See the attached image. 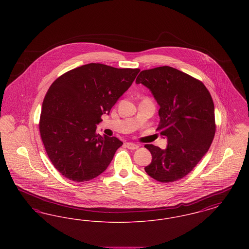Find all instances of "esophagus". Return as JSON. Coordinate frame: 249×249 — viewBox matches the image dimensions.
Wrapping results in <instances>:
<instances>
[{"label": "esophagus", "mask_w": 249, "mask_h": 249, "mask_svg": "<svg viewBox=\"0 0 249 249\" xmlns=\"http://www.w3.org/2000/svg\"><path fill=\"white\" fill-rule=\"evenodd\" d=\"M126 146L131 150H135L139 147V145L137 143H133V142H126Z\"/></svg>", "instance_id": "obj_1"}]
</instances>
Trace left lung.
I'll use <instances>...</instances> for the list:
<instances>
[{
  "instance_id": "8db88e82",
  "label": "left lung",
  "mask_w": 249,
  "mask_h": 249,
  "mask_svg": "<svg viewBox=\"0 0 249 249\" xmlns=\"http://www.w3.org/2000/svg\"><path fill=\"white\" fill-rule=\"evenodd\" d=\"M136 83L144 85L154 95L160 107L157 130L168 140L165 150L144 144L152 155L144 171L162 183L185 178L213 142L216 126L209 90L199 79L170 66L143 70Z\"/></svg>"
}]
</instances>
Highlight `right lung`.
Here are the masks:
<instances>
[{"label": "right lung", "instance_id": "right-lung-1", "mask_svg": "<svg viewBox=\"0 0 249 249\" xmlns=\"http://www.w3.org/2000/svg\"><path fill=\"white\" fill-rule=\"evenodd\" d=\"M139 71L89 63L64 72L49 87L39 130L50 161L64 178L85 182L107 170L123 142L99 135L96 124Z\"/></svg>", "mask_w": 249, "mask_h": 249}]
</instances>
